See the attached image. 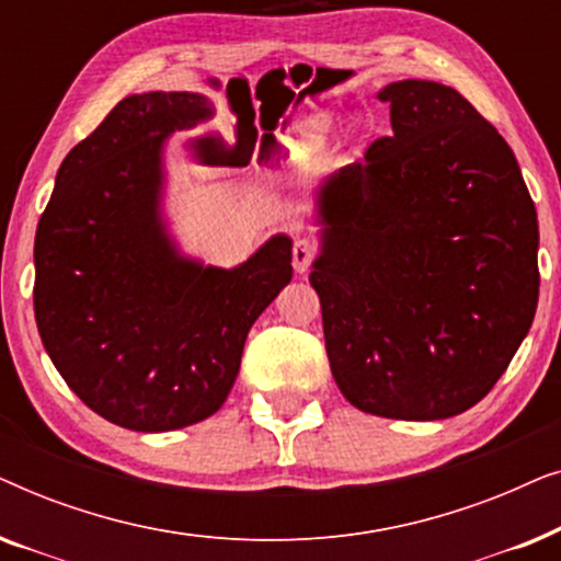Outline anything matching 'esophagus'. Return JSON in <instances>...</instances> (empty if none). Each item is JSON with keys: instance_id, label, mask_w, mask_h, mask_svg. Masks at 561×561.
Wrapping results in <instances>:
<instances>
[{"instance_id": "obj_1", "label": "esophagus", "mask_w": 561, "mask_h": 561, "mask_svg": "<svg viewBox=\"0 0 561 561\" xmlns=\"http://www.w3.org/2000/svg\"><path fill=\"white\" fill-rule=\"evenodd\" d=\"M313 257H317V244L311 240H306V237H298L294 242V267L298 273H306L313 263Z\"/></svg>"}]
</instances>
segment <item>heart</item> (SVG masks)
<instances>
[{
  "label": "heart",
  "instance_id": "1",
  "mask_svg": "<svg viewBox=\"0 0 561 561\" xmlns=\"http://www.w3.org/2000/svg\"><path fill=\"white\" fill-rule=\"evenodd\" d=\"M329 133V122L324 119H309L298 125L280 148V160L290 168H309L313 160L321 156Z\"/></svg>",
  "mask_w": 561,
  "mask_h": 561
}]
</instances>
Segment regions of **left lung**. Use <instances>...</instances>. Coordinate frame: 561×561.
I'll use <instances>...</instances> for the list:
<instances>
[{"label": "left lung", "instance_id": "left-lung-1", "mask_svg": "<svg viewBox=\"0 0 561 561\" xmlns=\"http://www.w3.org/2000/svg\"><path fill=\"white\" fill-rule=\"evenodd\" d=\"M393 133L319 191L332 375L355 409L436 421L482 401L531 329L539 221L508 142L451 87L388 83Z\"/></svg>", "mask_w": 561, "mask_h": 561}]
</instances>
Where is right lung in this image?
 I'll use <instances>...</instances> for the list:
<instances>
[{"instance_id": "add662e5", "label": "right lung", "mask_w": 561, "mask_h": 561, "mask_svg": "<svg viewBox=\"0 0 561 561\" xmlns=\"http://www.w3.org/2000/svg\"><path fill=\"white\" fill-rule=\"evenodd\" d=\"M214 117L204 94H133L68 152L35 234V321L66 386L133 432L221 409L250 327L294 278L275 234L225 271L179 255L160 217L165 142ZM204 140L186 142L204 156Z\"/></svg>"}]
</instances>
